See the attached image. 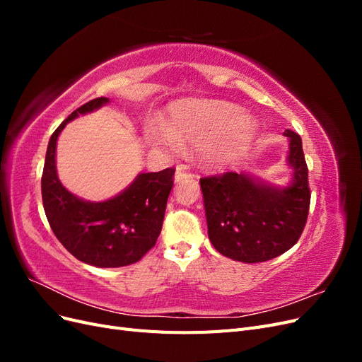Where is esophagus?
<instances>
[{
  "mask_svg": "<svg viewBox=\"0 0 362 362\" xmlns=\"http://www.w3.org/2000/svg\"><path fill=\"white\" fill-rule=\"evenodd\" d=\"M189 177H192V175L185 172V170H184V168H178L177 173H175V182H180L181 180H184V178H189Z\"/></svg>",
  "mask_w": 362,
  "mask_h": 362,
  "instance_id": "34e87169",
  "label": "esophagus"
}]
</instances>
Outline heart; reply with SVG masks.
Wrapping results in <instances>:
<instances>
[{
  "instance_id": "obj_1",
  "label": "heart",
  "mask_w": 362,
  "mask_h": 362,
  "mask_svg": "<svg viewBox=\"0 0 362 362\" xmlns=\"http://www.w3.org/2000/svg\"><path fill=\"white\" fill-rule=\"evenodd\" d=\"M257 129V119L238 105L184 100L172 105L168 124H148L145 137L152 148L168 154H180L184 144L199 148L206 168L223 169L243 154Z\"/></svg>"
}]
</instances>
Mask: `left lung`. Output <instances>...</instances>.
<instances>
[{
    "label": "left lung",
    "mask_w": 362,
    "mask_h": 362,
    "mask_svg": "<svg viewBox=\"0 0 362 362\" xmlns=\"http://www.w3.org/2000/svg\"><path fill=\"white\" fill-rule=\"evenodd\" d=\"M287 164L291 180L279 187L249 172L201 180L208 237L222 255L240 262L276 258L298 242L308 217L311 193L302 139L291 129Z\"/></svg>",
    "instance_id": "left-lung-1"
}]
</instances>
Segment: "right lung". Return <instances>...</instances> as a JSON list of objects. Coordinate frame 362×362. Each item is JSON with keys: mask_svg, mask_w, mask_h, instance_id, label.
I'll return each instance as SVG.
<instances>
[{"mask_svg": "<svg viewBox=\"0 0 362 362\" xmlns=\"http://www.w3.org/2000/svg\"><path fill=\"white\" fill-rule=\"evenodd\" d=\"M108 103L104 96L86 103L54 131L42 173V201L52 233L76 259L95 267H124L156 245L175 169L139 173L125 190L101 202L84 201L64 187L56 166L60 133L71 120Z\"/></svg>", "mask_w": 362, "mask_h": 362, "instance_id": "right-lung-1", "label": "right lung"}]
</instances>
